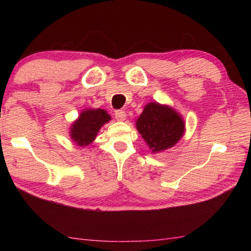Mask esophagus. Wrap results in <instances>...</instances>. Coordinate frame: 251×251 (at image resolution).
<instances>
[{"mask_svg":"<svg viewBox=\"0 0 251 251\" xmlns=\"http://www.w3.org/2000/svg\"><path fill=\"white\" fill-rule=\"evenodd\" d=\"M115 118L117 121H124L126 118V113L124 112V110H116Z\"/></svg>","mask_w":251,"mask_h":251,"instance_id":"1","label":"esophagus"}]
</instances>
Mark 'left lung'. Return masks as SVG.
Returning a JSON list of instances; mask_svg holds the SVG:
<instances>
[{
	"instance_id": "8db88e82",
	"label": "left lung",
	"mask_w": 251,
	"mask_h": 251,
	"mask_svg": "<svg viewBox=\"0 0 251 251\" xmlns=\"http://www.w3.org/2000/svg\"><path fill=\"white\" fill-rule=\"evenodd\" d=\"M136 127L151 152L173 147L185 133L184 120L167 105L148 103L136 121Z\"/></svg>"
}]
</instances>
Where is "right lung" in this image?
Wrapping results in <instances>:
<instances>
[{"mask_svg":"<svg viewBox=\"0 0 251 251\" xmlns=\"http://www.w3.org/2000/svg\"><path fill=\"white\" fill-rule=\"evenodd\" d=\"M110 121L104 109H84L71 126L70 136L77 146H87L94 141L100 127Z\"/></svg>","mask_w":251,"mask_h":251,"instance_id":"1","label":"right lung"}]
</instances>
